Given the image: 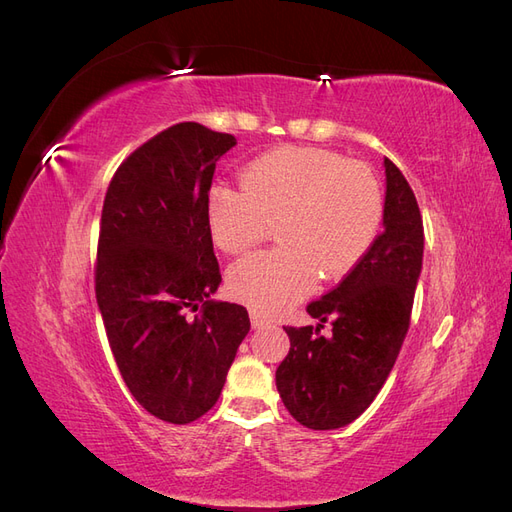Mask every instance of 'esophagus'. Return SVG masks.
Here are the masks:
<instances>
[{
  "label": "esophagus",
  "mask_w": 512,
  "mask_h": 512,
  "mask_svg": "<svg viewBox=\"0 0 512 512\" xmlns=\"http://www.w3.org/2000/svg\"><path fill=\"white\" fill-rule=\"evenodd\" d=\"M250 320H252V327H254V329H262V327H267V324H269V320H267L265 316H260V314H256V312L250 314Z\"/></svg>",
  "instance_id": "obj_1"
}]
</instances>
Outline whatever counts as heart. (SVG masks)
Returning <instances> with one entry per match:
<instances>
[{"label": "heart", "mask_w": 512, "mask_h": 512, "mask_svg": "<svg viewBox=\"0 0 512 512\" xmlns=\"http://www.w3.org/2000/svg\"><path fill=\"white\" fill-rule=\"evenodd\" d=\"M243 188L213 185L207 222L213 243L241 254L273 226L282 247L241 258L228 269V290L254 312L275 316L314 290L318 273L339 280L374 247L384 196L365 164L312 147H280L247 164Z\"/></svg>", "instance_id": "1"}]
</instances>
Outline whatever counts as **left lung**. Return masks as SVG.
<instances>
[{
    "label": "left lung",
    "mask_w": 512,
    "mask_h": 512,
    "mask_svg": "<svg viewBox=\"0 0 512 512\" xmlns=\"http://www.w3.org/2000/svg\"><path fill=\"white\" fill-rule=\"evenodd\" d=\"M384 230L337 288L307 305L314 327H284L290 350L275 371L284 406L309 429H339L359 418L389 378L404 344L423 269V218L401 170L384 158ZM334 318L329 338L318 336Z\"/></svg>",
    "instance_id": "left-lung-1"
}]
</instances>
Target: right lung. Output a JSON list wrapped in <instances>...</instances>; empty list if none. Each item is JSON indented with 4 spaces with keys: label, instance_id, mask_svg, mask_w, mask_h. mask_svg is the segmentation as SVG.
<instances>
[{
    "label": "right lung",
    "instance_id": "1",
    "mask_svg": "<svg viewBox=\"0 0 512 512\" xmlns=\"http://www.w3.org/2000/svg\"><path fill=\"white\" fill-rule=\"evenodd\" d=\"M235 145L232 134L177 123L117 168L104 198L96 299L106 337L134 399L166 423L215 406L250 331L243 305L211 299L222 275L207 196L215 162Z\"/></svg>",
    "mask_w": 512,
    "mask_h": 512
}]
</instances>
